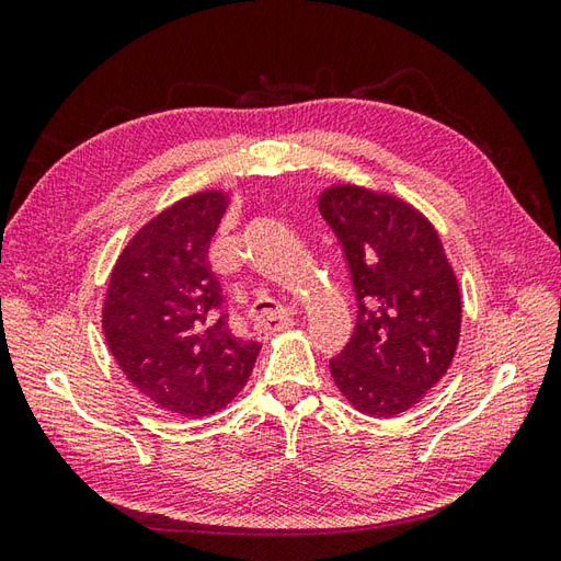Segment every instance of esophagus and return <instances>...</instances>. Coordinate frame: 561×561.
<instances>
[{
    "label": "esophagus",
    "instance_id": "esophagus-1",
    "mask_svg": "<svg viewBox=\"0 0 561 561\" xmlns=\"http://www.w3.org/2000/svg\"><path fill=\"white\" fill-rule=\"evenodd\" d=\"M290 325H293V318L285 309H276V311L262 313V316L254 318V330L264 332V334L280 332V330H287Z\"/></svg>",
    "mask_w": 561,
    "mask_h": 561
}]
</instances>
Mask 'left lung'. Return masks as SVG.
<instances>
[{"mask_svg": "<svg viewBox=\"0 0 561 561\" xmlns=\"http://www.w3.org/2000/svg\"><path fill=\"white\" fill-rule=\"evenodd\" d=\"M318 208L344 248L358 301L332 379L358 412L402 414L447 375L461 334V293L443 241L410 203L367 186L332 184Z\"/></svg>", "mask_w": 561, "mask_h": 561, "instance_id": "1", "label": "left lung"}]
</instances>
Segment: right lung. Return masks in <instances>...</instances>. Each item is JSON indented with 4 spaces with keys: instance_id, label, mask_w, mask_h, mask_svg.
I'll use <instances>...</instances> for the list:
<instances>
[{
    "instance_id": "obj_1",
    "label": "right lung",
    "mask_w": 561,
    "mask_h": 561,
    "mask_svg": "<svg viewBox=\"0 0 561 561\" xmlns=\"http://www.w3.org/2000/svg\"><path fill=\"white\" fill-rule=\"evenodd\" d=\"M225 192L184 196L133 236L112 268L105 342L126 379L161 410L215 414L248 383L257 342L231 334L208 250Z\"/></svg>"
}]
</instances>
